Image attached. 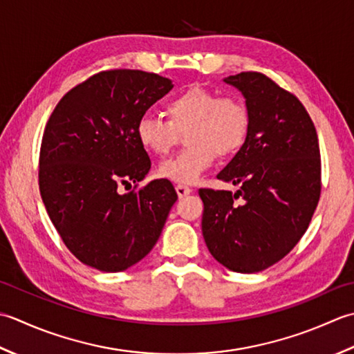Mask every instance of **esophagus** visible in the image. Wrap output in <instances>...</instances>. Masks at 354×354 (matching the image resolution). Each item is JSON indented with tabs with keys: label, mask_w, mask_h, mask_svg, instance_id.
I'll return each instance as SVG.
<instances>
[{
	"label": "esophagus",
	"mask_w": 354,
	"mask_h": 354,
	"mask_svg": "<svg viewBox=\"0 0 354 354\" xmlns=\"http://www.w3.org/2000/svg\"><path fill=\"white\" fill-rule=\"evenodd\" d=\"M176 192H177L178 198H183L186 196H189V194L192 192V189H191L189 186H186V185H177L176 186Z\"/></svg>",
	"instance_id": "34e87169"
}]
</instances>
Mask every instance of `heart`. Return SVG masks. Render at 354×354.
<instances>
[{
    "instance_id": "obj_1",
    "label": "heart",
    "mask_w": 354,
    "mask_h": 354,
    "mask_svg": "<svg viewBox=\"0 0 354 354\" xmlns=\"http://www.w3.org/2000/svg\"><path fill=\"white\" fill-rule=\"evenodd\" d=\"M169 120L145 114L137 122L140 145L154 154H167L177 139V129H186L189 147L158 167V174L176 183H196L212 167L217 154L227 157L243 147L249 131V113L240 99L218 96L205 86L189 88L171 97Z\"/></svg>"
}]
</instances>
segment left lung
<instances>
[{
	"mask_svg": "<svg viewBox=\"0 0 354 354\" xmlns=\"http://www.w3.org/2000/svg\"><path fill=\"white\" fill-rule=\"evenodd\" d=\"M223 81L246 99L249 131L217 176L238 191H198L201 232L220 264L255 273L284 258L313 217L321 194L318 134L298 97L268 76L243 71Z\"/></svg>",
	"mask_w": 354,
	"mask_h": 354,
	"instance_id": "1",
	"label": "left lung"
}]
</instances>
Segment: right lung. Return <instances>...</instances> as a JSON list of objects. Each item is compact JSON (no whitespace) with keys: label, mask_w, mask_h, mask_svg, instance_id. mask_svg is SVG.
Listing matches in <instances>:
<instances>
[{"label":"right lung","mask_w":354,"mask_h":354,"mask_svg":"<svg viewBox=\"0 0 354 354\" xmlns=\"http://www.w3.org/2000/svg\"><path fill=\"white\" fill-rule=\"evenodd\" d=\"M140 70L100 71L64 96L42 136L39 191L48 217L79 261L122 272L145 258L162 234L177 194L167 178L139 191L151 160L137 122L172 88Z\"/></svg>","instance_id":"add662e5"}]
</instances>
